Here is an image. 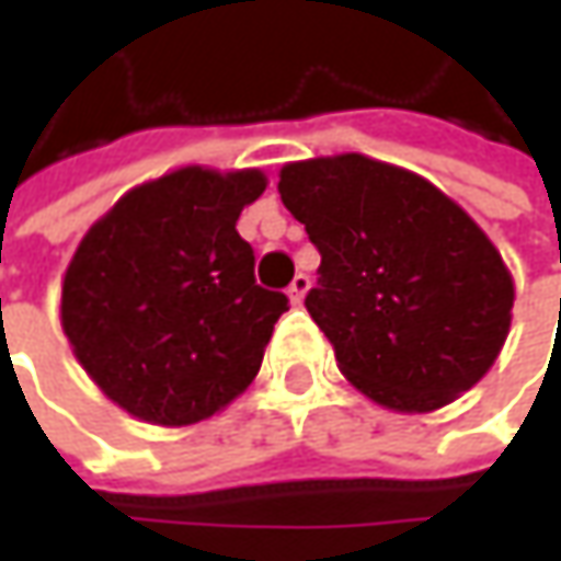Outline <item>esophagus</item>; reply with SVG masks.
<instances>
[{
	"label": "esophagus",
	"instance_id": "esophagus-1",
	"mask_svg": "<svg viewBox=\"0 0 561 561\" xmlns=\"http://www.w3.org/2000/svg\"><path fill=\"white\" fill-rule=\"evenodd\" d=\"M309 287H312L309 274H302V271H299V274L293 277L290 287H287V296H290V302H302V296L309 293Z\"/></svg>",
	"mask_w": 561,
	"mask_h": 561
}]
</instances>
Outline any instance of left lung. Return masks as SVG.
<instances>
[{"label":"left lung","mask_w":561,"mask_h":561,"mask_svg":"<svg viewBox=\"0 0 561 561\" xmlns=\"http://www.w3.org/2000/svg\"><path fill=\"white\" fill-rule=\"evenodd\" d=\"M277 190L321 252L306 309L365 397L431 412L486 375L515 290L459 205L419 174L356 152L287 164Z\"/></svg>","instance_id":"left-lung-1"}]
</instances>
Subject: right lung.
Masks as SVG:
<instances>
[{
  "label": "right lung",
  "mask_w": 561,
  "mask_h": 561,
  "mask_svg": "<svg viewBox=\"0 0 561 561\" xmlns=\"http://www.w3.org/2000/svg\"><path fill=\"white\" fill-rule=\"evenodd\" d=\"M262 171L181 168L130 190L77 247L61 287L75 356L121 409L193 424L243 393L265 356L284 293L255 284L237 233Z\"/></svg>",
  "instance_id": "add662e5"
}]
</instances>
